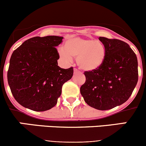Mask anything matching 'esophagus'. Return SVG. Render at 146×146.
I'll return each instance as SVG.
<instances>
[{
    "label": "esophagus",
    "mask_w": 146,
    "mask_h": 146,
    "mask_svg": "<svg viewBox=\"0 0 146 146\" xmlns=\"http://www.w3.org/2000/svg\"><path fill=\"white\" fill-rule=\"evenodd\" d=\"M79 73L78 70L77 69L75 68V69H74V74H76V73Z\"/></svg>",
    "instance_id": "34e87169"
}]
</instances>
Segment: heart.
Returning <instances> with one entry per match:
<instances>
[{"instance_id":"obj_1","label":"heart","mask_w":146,"mask_h":146,"mask_svg":"<svg viewBox=\"0 0 146 146\" xmlns=\"http://www.w3.org/2000/svg\"><path fill=\"white\" fill-rule=\"evenodd\" d=\"M65 48H59L58 54L64 62L69 63L76 57L78 67L85 71H92L103 64L107 49L103 42L89 38L73 36L65 42Z\"/></svg>"}]
</instances>
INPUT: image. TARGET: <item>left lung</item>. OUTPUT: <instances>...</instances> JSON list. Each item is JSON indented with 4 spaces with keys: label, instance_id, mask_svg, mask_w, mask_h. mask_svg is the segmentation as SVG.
Returning <instances> with one entry per match:
<instances>
[{
    "label": "left lung",
    "instance_id": "1",
    "mask_svg": "<svg viewBox=\"0 0 146 146\" xmlns=\"http://www.w3.org/2000/svg\"><path fill=\"white\" fill-rule=\"evenodd\" d=\"M107 49L103 64L84 73L86 80L80 87L85 102L99 110H108L130 98L138 79V60L129 45L119 39L99 38Z\"/></svg>",
    "mask_w": 146,
    "mask_h": 146
}]
</instances>
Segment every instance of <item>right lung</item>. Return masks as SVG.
Masks as SVG:
<instances>
[{"label":"right lung","mask_w":146,"mask_h":146,"mask_svg":"<svg viewBox=\"0 0 146 146\" xmlns=\"http://www.w3.org/2000/svg\"><path fill=\"white\" fill-rule=\"evenodd\" d=\"M63 36H35L25 41L12 54L8 82L16 101L36 111L56 104L63 85L71 79L73 68H61L56 47Z\"/></svg>","instance_id":"obj_1"}]
</instances>
